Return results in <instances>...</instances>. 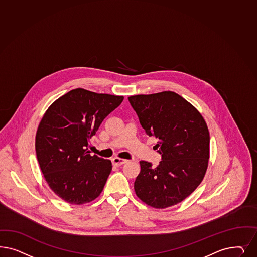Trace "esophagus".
<instances>
[{
    "label": "esophagus",
    "instance_id": "34e87169",
    "mask_svg": "<svg viewBox=\"0 0 257 257\" xmlns=\"http://www.w3.org/2000/svg\"><path fill=\"white\" fill-rule=\"evenodd\" d=\"M126 162H127V160H124V159H122V158L115 157L112 159V164L116 166H122V165L125 164Z\"/></svg>",
    "mask_w": 257,
    "mask_h": 257
}]
</instances>
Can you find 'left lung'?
I'll return each mask as SVG.
<instances>
[{
    "instance_id": "left-lung-1",
    "label": "left lung",
    "mask_w": 257,
    "mask_h": 257,
    "mask_svg": "<svg viewBox=\"0 0 257 257\" xmlns=\"http://www.w3.org/2000/svg\"><path fill=\"white\" fill-rule=\"evenodd\" d=\"M128 101L147 134L157 138V167L141 161L136 196L150 207L182 202L202 182L210 157V134L199 110L174 91L138 94Z\"/></svg>"
}]
</instances>
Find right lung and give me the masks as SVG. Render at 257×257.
Listing matches in <instances>:
<instances>
[{"label": "right lung", "mask_w": 257, "mask_h": 257, "mask_svg": "<svg viewBox=\"0 0 257 257\" xmlns=\"http://www.w3.org/2000/svg\"><path fill=\"white\" fill-rule=\"evenodd\" d=\"M124 96L75 89L56 100L42 118L36 154L51 190L70 204L98 198L112 169L109 160L88 150L89 140Z\"/></svg>", "instance_id": "right-lung-1"}]
</instances>
